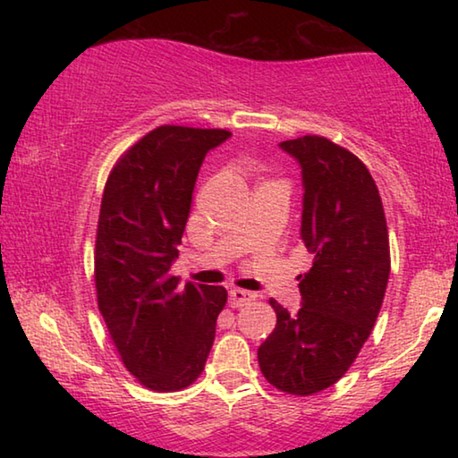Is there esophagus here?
<instances>
[{"instance_id": "34e87169", "label": "esophagus", "mask_w": 458, "mask_h": 458, "mask_svg": "<svg viewBox=\"0 0 458 458\" xmlns=\"http://www.w3.org/2000/svg\"><path fill=\"white\" fill-rule=\"evenodd\" d=\"M252 301H257V293H250V291H242V289H234V291H230V307H234V309H238V307H246V305H250Z\"/></svg>"}]
</instances>
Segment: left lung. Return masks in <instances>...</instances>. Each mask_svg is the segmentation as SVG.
I'll list each match as a JSON object with an SVG mask.
<instances>
[{
    "label": "left lung",
    "instance_id": "obj_1",
    "mask_svg": "<svg viewBox=\"0 0 458 458\" xmlns=\"http://www.w3.org/2000/svg\"><path fill=\"white\" fill-rule=\"evenodd\" d=\"M303 174L301 238L313 265L299 276L303 307L275 299L276 327L259 347L276 390L311 396L345 376L366 344L390 276V240L377 185L363 161L327 137L283 141Z\"/></svg>",
    "mask_w": 458,
    "mask_h": 458
}]
</instances>
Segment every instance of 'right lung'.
Instances as JSON below:
<instances>
[{
	"label": "right lung",
	"mask_w": 458,
	"mask_h": 458,
	"mask_svg": "<svg viewBox=\"0 0 458 458\" xmlns=\"http://www.w3.org/2000/svg\"><path fill=\"white\" fill-rule=\"evenodd\" d=\"M226 129L161 125L121 155L100 201L97 303L121 361L153 392H177L204 371L226 305L224 286H180L169 273L206 153Z\"/></svg>",
	"instance_id": "right-lung-1"
}]
</instances>
